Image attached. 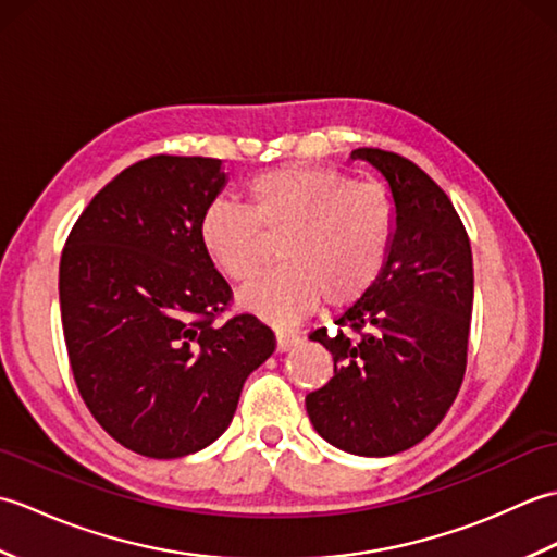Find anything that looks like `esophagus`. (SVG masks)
Here are the masks:
<instances>
[{"instance_id": "1", "label": "esophagus", "mask_w": 557, "mask_h": 557, "mask_svg": "<svg viewBox=\"0 0 557 557\" xmlns=\"http://www.w3.org/2000/svg\"><path fill=\"white\" fill-rule=\"evenodd\" d=\"M299 342V333L294 330H277V351H287L289 347H294Z\"/></svg>"}]
</instances>
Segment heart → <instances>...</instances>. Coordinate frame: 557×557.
<instances>
[{"label":"heart","mask_w":557,"mask_h":557,"mask_svg":"<svg viewBox=\"0 0 557 557\" xmlns=\"http://www.w3.org/2000/svg\"><path fill=\"white\" fill-rule=\"evenodd\" d=\"M397 227L383 186L347 174L287 164L248 182V208L212 200L198 224L210 263L232 280H248L263 263L265 234L285 236L282 265L248 282L239 304L270 323H289L327 306L359 301L387 265Z\"/></svg>","instance_id":"b5f03b06"}]
</instances>
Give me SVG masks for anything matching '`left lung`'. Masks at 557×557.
Wrapping results in <instances>:
<instances>
[{"label":"left lung","mask_w":557,"mask_h":557,"mask_svg":"<svg viewBox=\"0 0 557 557\" xmlns=\"http://www.w3.org/2000/svg\"><path fill=\"white\" fill-rule=\"evenodd\" d=\"M383 174L397 227L381 280L309 335L333 354L335 375L306 395L318 435L361 457L421 443L459 393L474 306V263L453 200L411 160L351 150Z\"/></svg>","instance_id":"1"}]
</instances>
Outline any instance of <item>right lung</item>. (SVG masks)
<instances>
[{
	"mask_svg": "<svg viewBox=\"0 0 557 557\" xmlns=\"http://www.w3.org/2000/svg\"><path fill=\"white\" fill-rule=\"evenodd\" d=\"M222 160L152 156L96 194L59 263L71 373L116 443L152 459L198 453L227 431L246 377L275 351L251 313L224 325L232 289L200 246Z\"/></svg>",
	"mask_w": 557,
	"mask_h": 557,
	"instance_id": "obj_1",
	"label": "right lung"
}]
</instances>
